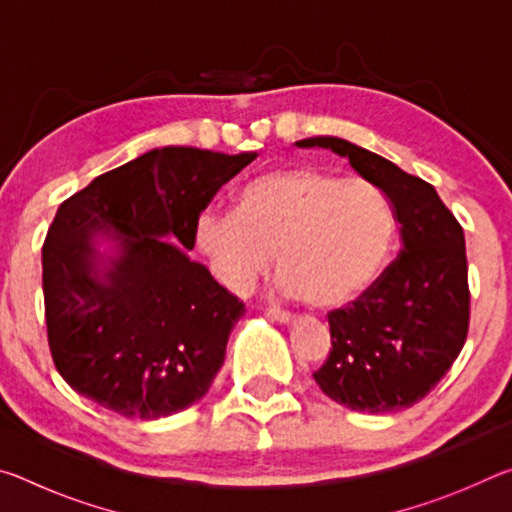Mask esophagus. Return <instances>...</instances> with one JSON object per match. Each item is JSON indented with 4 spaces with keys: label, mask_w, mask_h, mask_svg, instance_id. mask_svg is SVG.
I'll use <instances>...</instances> for the list:
<instances>
[{
    "label": "esophagus",
    "mask_w": 512,
    "mask_h": 512,
    "mask_svg": "<svg viewBox=\"0 0 512 512\" xmlns=\"http://www.w3.org/2000/svg\"><path fill=\"white\" fill-rule=\"evenodd\" d=\"M266 314H268V318H273V320H277V323H282V325H287V323H291V320H293V316L289 314V311H282V309H275V307L268 309Z\"/></svg>",
    "instance_id": "esophagus-1"
}]
</instances>
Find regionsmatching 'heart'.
<instances>
[{"label":"heart","mask_w":512,"mask_h":512,"mask_svg":"<svg viewBox=\"0 0 512 512\" xmlns=\"http://www.w3.org/2000/svg\"><path fill=\"white\" fill-rule=\"evenodd\" d=\"M194 239L228 289L248 291L275 255L284 296L332 309L379 277L393 248L395 214L366 178L289 167L248 180L232 212L198 216Z\"/></svg>","instance_id":"1"}]
</instances>
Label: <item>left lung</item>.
Returning <instances> with one entry per match:
<instances>
[{
    "label": "left lung",
    "mask_w": 512,
    "mask_h": 512,
    "mask_svg": "<svg viewBox=\"0 0 512 512\" xmlns=\"http://www.w3.org/2000/svg\"><path fill=\"white\" fill-rule=\"evenodd\" d=\"M391 198L402 250L352 305L329 311L332 350L316 384L361 413H395L420 402L447 375L467 339L470 289L463 228L429 183L341 137H307Z\"/></svg>",
    "instance_id": "1"
}]
</instances>
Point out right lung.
<instances>
[{
	"mask_svg": "<svg viewBox=\"0 0 512 512\" xmlns=\"http://www.w3.org/2000/svg\"><path fill=\"white\" fill-rule=\"evenodd\" d=\"M255 158L164 146L58 207L42 291L51 357L76 393L158 420L210 391L246 309L187 250L214 194Z\"/></svg>",
	"mask_w": 512,
	"mask_h": 512,
	"instance_id": "right-lung-1",
	"label": "right lung"
}]
</instances>
